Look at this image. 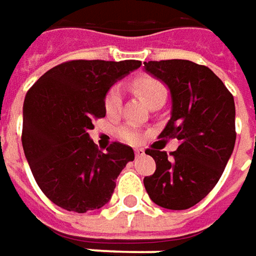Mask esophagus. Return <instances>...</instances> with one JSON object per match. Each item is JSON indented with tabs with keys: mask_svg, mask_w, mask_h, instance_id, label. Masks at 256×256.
Instances as JSON below:
<instances>
[{
	"mask_svg": "<svg viewBox=\"0 0 256 256\" xmlns=\"http://www.w3.org/2000/svg\"><path fill=\"white\" fill-rule=\"evenodd\" d=\"M134 154L136 157H142V156H144V150H142V148H136Z\"/></svg>",
	"mask_w": 256,
	"mask_h": 256,
	"instance_id": "34e87169",
	"label": "esophagus"
}]
</instances>
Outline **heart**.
Masks as SVG:
<instances>
[{
	"label": "heart",
	"instance_id": "b5f03b06",
	"mask_svg": "<svg viewBox=\"0 0 256 256\" xmlns=\"http://www.w3.org/2000/svg\"><path fill=\"white\" fill-rule=\"evenodd\" d=\"M133 88H134V91L137 94L142 95V99L148 105L152 104L156 99L166 96V90H165L164 84L161 81L156 80V78L148 77V76H142V77L136 78L134 81H133ZM122 99H123V95H122L120 86H118V85L112 86L108 91V94H106V112L109 114H118L120 110ZM118 136L120 137L122 140L132 142V144H136V142H138L142 140V133L138 132V128L133 126V124H130V123L123 124V126L118 128Z\"/></svg>",
	"mask_w": 256,
	"mask_h": 256
}]
</instances>
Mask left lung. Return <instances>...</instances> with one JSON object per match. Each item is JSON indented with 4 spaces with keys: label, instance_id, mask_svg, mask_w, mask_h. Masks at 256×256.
<instances>
[{
    "label": "left lung",
    "instance_id": "left-lung-1",
    "mask_svg": "<svg viewBox=\"0 0 256 256\" xmlns=\"http://www.w3.org/2000/svg\"><path fill=\"white\" fill-rule=\"evenodd\" d=\"M146 72L171 94V119L161 137L178 138L176 151L147 150L157 170L144 178L156 204L185 210L216 186L236 144V105L223 81L206 66L189 60L144 62Z\"/></svg>",
    "mask_w": 256,
    "mask_h": 256
}]
</instances>
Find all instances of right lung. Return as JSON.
<instances>
[{
    "label": "right lung",
    "instance_id": "obj_1",
    "mask_svg": "<svg viewBox=\"0 0 256 256\" xmlns=\"http://www.w3.org/2000/svg\"><path fill=\"white\" fill-rule=\"evenodd\" d=\"M140 66L138 60L62 62L28 91L22 146L38 185L54 204L86 213L110 200L134 151L122 142L98 150L88 132L95 118H105L110 86Z\"/></svg>",
    "mask_w": 256,
    "mask_h": 256
}]
</instances>
